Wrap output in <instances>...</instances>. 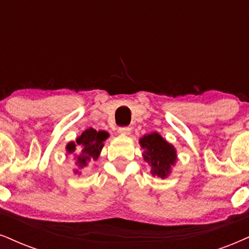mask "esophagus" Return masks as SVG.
I'll return each mask as SVG.
<instances>
[{"instance_id":"34e87169","label":"esophagus","mask_w":249,"mask_h":249,"mask_svg":"<svg viewBox=\"0 0 249 249\" xmlns=\"http://www.w3.org/2000/svg\"><path fill=\"white\" fill-rule=\"evenodd\" d=\"M131 129L129 127H122V128H119L118 130V134L121 135V136H128V135L130 134Z\"/></svg>"}]
</instances>
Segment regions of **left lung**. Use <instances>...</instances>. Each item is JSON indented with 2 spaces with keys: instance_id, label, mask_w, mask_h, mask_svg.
Returning a JSON list of instances; mask_svg holds the SVG:
<instances>
[{
  "instance_id": "obj_1",
  "label": "left lung",
  "mask_w": 249,
  "mask_h": 249,
  "mask_svg": "<svg viewBox=\"0 0 249 249\" xmlns=\"http://www.w3.org/2000/svg\"><path fill=\"white\" fill-rule=\"evenodd\" d=\"M144 161L148 162L150 173L153 177L165 179L171 174L172 167L177 164V149L173 144L167 142L160 134L153 131L151 134L144 135L139 141Z\"/></svg>"
}]
</instances>
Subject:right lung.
<instances>
[{
    "mask_svg": "<svg viewBox=\"0 0 249 249\" xmlns=\"http://www.w3.org/2000/svg\"><path fill=\"white\" fill-rule=\"evenodd\" d=\"M107 131H97L93 128H89L75 141H71L66 145L67 155H71L77 168L73 170L75 174H81L82 168L87 167L90 161H94L99 158L101 150L104 148V142L108 139Z\"/></svg>",
    "mask_w": 249,
    "mask_h": 249,
    "instance_id": "add662e5",
    "label": "right lung"
}]
</instances>
